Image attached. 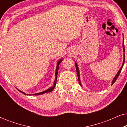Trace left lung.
Wrapping results in <instances>:
<instances>
[{
	"mask_svg": "<svg viewBox=\"0 0 127 127\" xmlns=\"http://www.w3.org/2000/svg\"><path fill=\"white\" fill-rule=\"evenodd\" d=\"M123 40H124V39H123ZM123 51H124V53L125 52V48H124V43H123ZM124 62H125V54H124V60H123V65L122 66H121V68L120 69V70H119V72H118V73H117V74H116L115 77H114V79H113V81H112V85H113L114 83V82L116 81V80H117V79L118 78V77H119V74L120 73L121 71V70H122V68L123 67V65H124ZM75 65H76V72H77V77H78V79H79V83L80 84V86H81V81L80 80V73H79V67H78V66L77 65V64H76V62H75Z\"/></svg>",
	"mask_w": 127,
	"mask_h": 127,
	"instance_id": "8db88e82",
	"label": "left lung"
}]
</instances>
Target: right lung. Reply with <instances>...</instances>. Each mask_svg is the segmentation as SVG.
Here are the masks:
<instances>
[{
    "mask_svg": "<svg viewBox=\"0 0 127 127\" xmlns=\"http://www.w3.org/2000/svg\"><path fill=\"white\" fill-rule=\"evenodd\" d=\"M62 59H61L60 60V61H58V62H57V68H56V70H55V80L54 81V86L53 87H50L48 89L45 90V91H43V92H41V93H37V94H34L33 95H41V94H45V93H50V92H51L55 88V85H56V83H57V75H58V69H59V65H60V64H61V62H62ZM19 91L21 92V93L23 94L24 95H31V94H26L25 93H24V92H22L21 91H20V90H19L18 89H17Z\"/></svg>",
    "mask_w": 127,
    "mask_h": 127,
    "instance_id": "right-lung-1",
    "label": "right lung"
}]
</instances>
